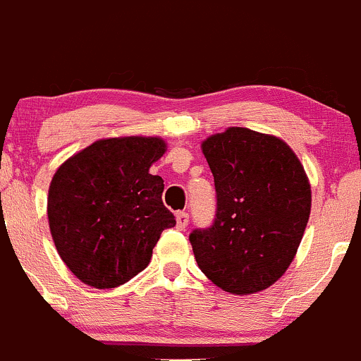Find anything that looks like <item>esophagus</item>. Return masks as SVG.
Wrapping results in <instances>:
<instances>
[{"label":"esophagus","mask_w":361,"mask_h":361,"mask_svg":"<svg viewBox=\"0 0 361 361\" xmlns=\"http://www.w3.org/2000/svg\"><path fill=\"white\" fill-rule=\"evenodd\" d=\"M188 225V214L185 211H178L176 212V226L178 230H185Z\"/></svg>","instance_id":"34e87169"}]
</instances>
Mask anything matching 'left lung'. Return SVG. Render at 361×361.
<instances>
[{
    "instance_id": "left-lung-1",
    "label": "left lung",
    "mask_w": 361,
    "mask_h": 361,
    "mask_svg": "<svg viewBox=\"0 0 361 361\" xmlns=\"http://www.w3.org/2000/svg\"><path fill=\"white\" fill-rule=\"evenodd\" d=\"M216 188V216L190 244L204 275L231 294L275 283L298 252L308 225L311 190L287 143L230 128L202 143Z\"/></svg>"
}]
</instances>
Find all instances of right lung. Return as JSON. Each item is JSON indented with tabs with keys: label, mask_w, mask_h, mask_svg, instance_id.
Listing matches in <instances>:
<instances>
[{
	"label": "right lung",
	"mask_w": 361,
	"mask_h": 361,
	"mask_svg": "<svg viewBox=\"0 0 361 361\" xmlns=\"http://www.w3.org/2000/svg\"><path fill=\"white\" fill-rule=\"evenodd\" d=\"M164 152L161 138L98 140L55 173L48 192L51 237L81 282L123 286L149 267L162 230L176 225L162 204L164 181L149 173Z\"/></svg>",
	"instance_id": "add662e5"
}]
</instances>
